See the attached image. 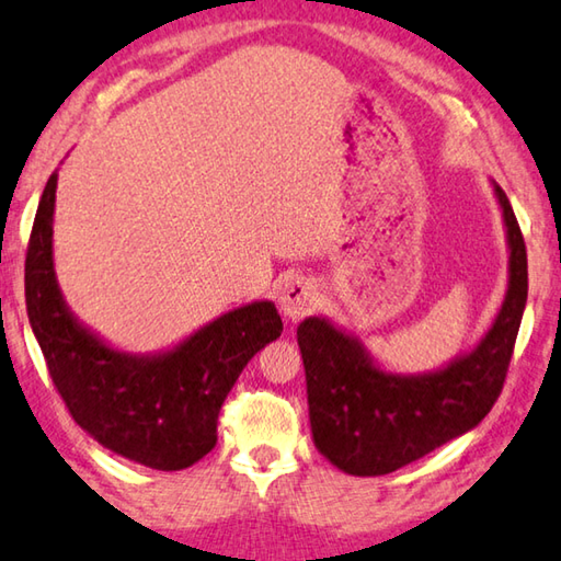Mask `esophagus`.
Returning <instances> with one entry per match:
<instances>
[{"mask_svg": "<svg viewBox=\"0 0 561 561\" xmlns=\"http://www.w3.org/2000/svg\"><path fill=\"white\" fill-rule=\"evenodd\" d=\"M278 300H280L283 316L290 320H300V318H306L312 308H316L318 286L310 278L293 275V278L283 283Z\"/></svg>", "mask_w": 561, "mask_h": 561, "instance_id": "esophagus-1", "label": "esophagus"}]
</instances>
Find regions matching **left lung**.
<instances>
[{"mask_svg": "<svg viewBox=\"0 0 561 561\" xmlns=\"http://www.w3.org/2000/svg\"><path fill=\"white\" fill-rule=\"evenodd\" d=\"M510 241V288L503 310L470 355L424 377L377 369L347 335L322 318L298 328L308 381L312 438L350 476H387L466 434L503 391L527 302V251L507 194L495 186Z\"/></svg>", "mask_w": 561, "mask_h": 561, "instance_id": "left-lung-1", "label": "left lung"}]
</instances>
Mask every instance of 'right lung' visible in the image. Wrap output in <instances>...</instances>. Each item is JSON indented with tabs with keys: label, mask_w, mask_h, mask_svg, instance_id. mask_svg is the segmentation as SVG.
<instances>
[{
	"label": "right lung",
	"mask_w": 561,
	"mask_h": 561,
	"mask_svg": "<svg viewBox=\"0 0 561 561\" xmlns=\"http://www.w3.org/2000/svg\"><path fill=\"white\" fill-rule=\"evenodd\" d=\"M58 172L48 176L26 245L32 330L68 414L98 444L154 470H182L216 446V421L241 369L280 337L273 302L226 312L160 357H130L81 328L58 293L51 221Z\"/></svg>",
	"instance_id": "obj_1"
}]
</instances>
